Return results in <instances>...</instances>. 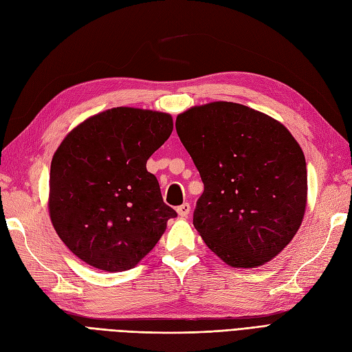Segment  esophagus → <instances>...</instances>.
<instances>
[{"instance_id": "1", "label": "esophagus", "mask_w": 352, "mask_h": 352, "mask_svg": "<svg viewBox=\"0 0 352 352\" xmlns=\"http://www.w3.org/2000/svg\"><path fill=\"white\" fill-rule=\"evenodd\" d=\"M176 210H177V214L180 217H186L189 214V212H191V206H189L188 203H184L182 206H179Z\"/></svg>"}]
</instances>
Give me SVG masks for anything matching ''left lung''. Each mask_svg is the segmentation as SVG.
<instances>
[{
	"label": "left lung",
	"instance_id": "left-lung-1",
	"mask_svg": "<svg viewBox=\"0 0 352 352\" xmlns=\"http://www.w3.org/2000/svg\"><path fill=\"white\" fill-rule=\"evenodd\" d=\"M176 131L204 184L194 226L234 268L274 259L303 221L305 155L292 133L267 113L210 102L179 113Z\"/></svg>",
	"mask_w": 352,
	"mask_h": 352
}]
</instances>
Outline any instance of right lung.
Returning <instances> with one entry per match:
<instances>
[{
  "mask_svg": "<svg viewBox=\"0 0 352 352\" xmlns=\"http://www.w3.org/2000/svg\"><path fill=\"white\" fill-rule=\"evenodd\" d=\"M173 131L170 113L118 107L84 120L52 160L49 213L65 245L93 268H135L176 217L146 161Z\"/></svg>",
  "mask_w": 352,
  "mask_h": 352,
  "instance_id": "add662e5",
  "label": "right lung"
}]
</instances>
